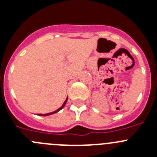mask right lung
I'll use <instances>...</instances> for the list:
<instances>
[{
  "label": "right lung",
  "instance_id": "obj_1",
  "mask_svg": "<svg viewBox=\"0 0 157 157\" xmlns=\"http://www.w3.org/2000/svg\"><path fill=\"white\" fill-rule=\"evenodd\" d=\"M67 99H66V100L64 101V103H63V105H61V106L60 107L59 109H57L56 111H55V112H50V113H47V114H38V115H41V116H48V115H52V114L56 113V112H59V111L61 110V109H62L63 108H64V105H65V104H66V102H67Z\"/></svg>",
  "mask_w": 157,
  "mask_h": 157
}]
</instances>
